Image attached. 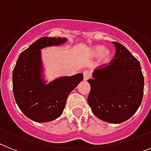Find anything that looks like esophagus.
Returning a JSON list of instances; mask_svg holds the SVG:
<instances>
[{"label":"esophagus","mask_w":151,"mask_h":151,"mask_svg":"<svg viewBox=\"0 0 151 151\" xmlns=\"http://www.w3.org/2000/svg\"><path fill=\"white\" fill-rule=\"evenodd\" d=\"M89 78H90V73H89V71H84V72H83V79H84L85 81H86L88 80Z\"/></svg>","instance_id":"esophagus-1"}]
</instances>
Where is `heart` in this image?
<instances>
[{"label":"heart","instance_id":"heart-1","mask_svg":"<svg viewBox=\"0 0 151 151\" xmlns=\"http://www.w3.org/2000/svg\"><path fill=\"white\" fill-rule=\"evenodd\" d=\"M88 55L91 58H97L99 56V65L105 66L110 62L113 53L109 49L104 48L102 45H95L88 50Z\"/></svg>","mask_w":151,"mask_h":151}]
</instances>
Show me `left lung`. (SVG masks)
I'll return each instance as SVG.
<instances>
[{"label": "left lung", "instance_id": "obj_1", "mask_svg": "<svg viewBox=\"0 0 151 151\" xmlns=\"http://www.w3.org/2000/svg\"><path fill=\"white\" fill-rule=\"evenodd\" d=\"M114 58L98 68L88 79V103L93 114L103 121L120 123L137 112L144 95V79L140 62L117 42Z\"/></svg>", "mask_w": 151, "mask_h": 151}]
</instances>
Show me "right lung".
Returning a JSON list of instances; mask_svg holds the SVG:
<instances>
[{
	"mask_svg": "<svg viewBox=\"0 0 151 151\" xmlns=\"http://www.w3.org/2000/svg\"><path fill=\"white\" fill-rule=\"evenodd\" d=\"M66 41L65 38L42 37L17 58L12 75L14 96L22 113L33 121L45 123L59 117L68 94L83 79L82 73L61 77L48 84L42 79L41 49Z\"/></svg>",
	"mask_w": 151,
	"mask_h": 151,
	"instance_id": "add662e5",
	"label": "right lung"
}]
</instances>
